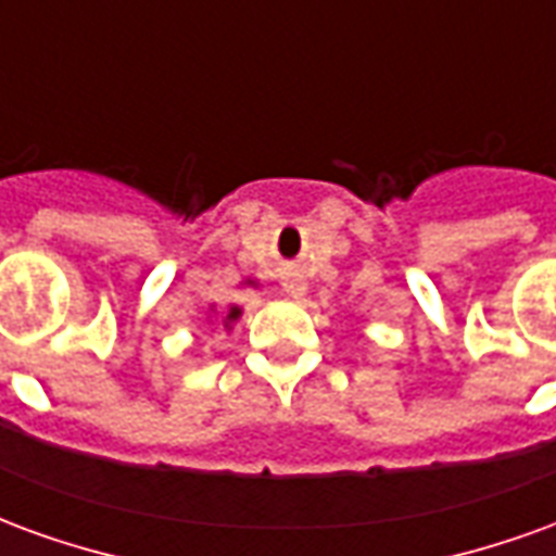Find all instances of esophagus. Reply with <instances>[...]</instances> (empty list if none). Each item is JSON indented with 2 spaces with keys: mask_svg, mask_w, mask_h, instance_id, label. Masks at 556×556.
<instances>
[{
  "mask_svg": "<svg viewBox=\"0 0 556 556\" xmlns=\"http://www.w3.org/2000/svg\"><path fill=\"white\" fill-rule=\"evenodd\" d=\"M282 289H286V294H291V298H301L303 291H306V282H303V279H298V277H286Z\"/></svg>",
  "mask_w": 556,
  "mask_h": 556,
  "instance_id": "esophagus-1",
  "label": "esophagus"
}]
</instances>
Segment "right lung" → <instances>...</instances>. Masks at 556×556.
Segmentation results:
<instances>
[{
  "instance_id": "1",
  "label": "right lung",
  "mask_w": 556,
  "mask_h": 556,
  "mask_svg": "<svg viewBox=\"0 0 556 556\" xmlns=\"http://www.w3.org/2000/svg\"><path fill=\"white\" fill-rule=\"evenodd\" d=\"M235 315H238V309H231V315H229V318H235Z\"/></svg>"
}]
</instances>
